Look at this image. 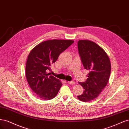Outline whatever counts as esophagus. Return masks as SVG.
I'll return each mask as SVG.
<instances>
[{"label": "esophagus", "instance_id": "obj_1", "mask_svg": "<svg viewBox=\"0 0 129 129\" xmlns=\"http://www.w3.org/2000/svg\"><path fill=\"white\" fill-rule=\"evenodd\" d=\"M68 83L69 84H70V85H73L74 84V83H75V82H74V81H67Z\"/></svg>", "mask_w": 129, "mask_h": 129}]
</instances>
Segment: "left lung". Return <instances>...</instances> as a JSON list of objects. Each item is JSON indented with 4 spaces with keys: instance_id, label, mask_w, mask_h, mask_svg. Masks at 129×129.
Wrapping results in <instances>:
<instances>
[{
    "instance_id": "1",
    "label": "left lung",
    "mask_w": 129,
    "mask_h": 129,
    "mask_svg": "<svg viewBox=\"0 0 129 129\" xmlns=\"http://www.w3.org/2000/svg\"><path fill=\"white\" fill-rule=\"evenodd\" d=\"M78 48L84 68L89 72L85 82H78L84 90L77 97L81 101L89 102L96 98L107 85L110 75V61L106 51L93 41L79 40Z\"/></svg>"
}]
</instances>
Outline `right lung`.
<instances>
[{"label":"right lung","mask_w":129,"mask_h":129,"mask_svg":"<svg viewBox=\"0 0 129 129\" xmlns=\"http://www.w3.org/2000/svg\"><path fill=\"white\" fill-rule=\"evenodd\" d=\"M73 42L67 40L45 41L37 45L28 55L26 65L27 80L33 92L41 100H49L58 93L61 82L48 72L60 54Z\"/></svg>","instance_id":"1"}]
</instances>
